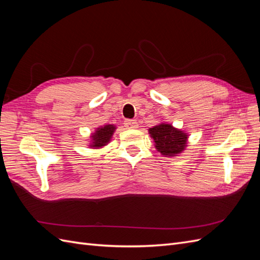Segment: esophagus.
<instances>
[{
  "label": "esophagus",
  "instance_id": "obj_1",
  "mask_svg": "<svg viewBox=\"0 0 260 260\" xmlns=\"http://www.w3.org/2000/svg\"><path fill=\"white\" fill-rule=\"evenodd\" d=\"M123 124H124V127L128 129H137L138 128V122L135 119H125Z\"/></svg>",
  "mask_w": 260,
  "mask_h": 260
}]
</instances>
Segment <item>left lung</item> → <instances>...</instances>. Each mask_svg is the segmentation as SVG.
Here are the masks:
<instances>
[{
  "instance_id": "8db88e82",
  "label": "left lung",
  "mask_w": 260,
  "mask_h": 260,
  "mask_svg": "<svg viewBox=\"0 0 260 260\" xmlns=\"http://www.w3.org/2000/svg\"><path fill=\"white\" fill-rule=\"evenodd\" d=\"M148 133L154 140L155 147L164 156H178L187 146L188 135L174 125L162 122L148 129Z\"/></svg>"
}]
</instances>
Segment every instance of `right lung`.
<instances>
[{
  "mask_svg": "<svg viewBox=\"0 0 260 260\" xmlns=\"http://www.w3.org/2000/svg\"><path fill=\"white\" fill-rule=\"evenodd\" d=\"M116 130V125L114 124H105L102 127L96 128L94 133L91 135L90 141V147L91 148H101L107 145L111 142V139Z\"/></svg>",
  "mask_w": 260,
  "mask_h": 260,
  "instance_id": "1",
  "label": "right lung"
}]
</instances>
